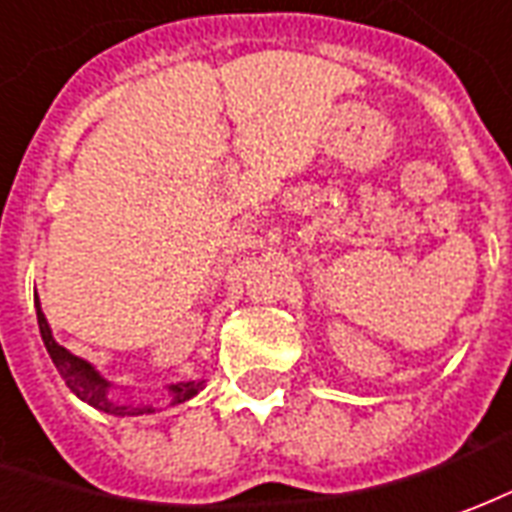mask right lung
I'll return each mask as SVG.
<instances>
[{"label": "right lung", "instance_id": "1", "mask_svg": "<svg viewBox=\"0 0 512 512\" xmlns=\"http://www.w3.org/2000/svg\"><path fill=\"white\" fill-rule=\"evenodd\" d=\"M37 324H40V335H43V343H46L48 354H51V360L57 365L59 376L65 379V384L73 390V393L81 398V401H87L89 406H95L100 412L108 414H117V417H125V414H144L152 412V406H133V404H114L111 398H108V387L111 384L103 379V376L87 363V360H81L76 354H70L65 346H59L54 341V335H51V327H48L46 316L40 311V302H37ZM201 382H188V384H171L169 390L174 395V401L171 404H182V401H188L193 395L199 393Z\"/></svg>", "mask_w": 512, "mask_h": 512}]
</instances>
